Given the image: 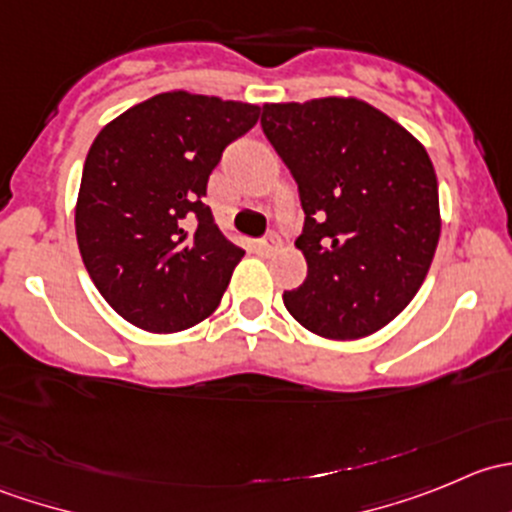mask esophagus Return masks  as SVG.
I'll return each mask as SVG.
<instances>
[{
  "label": "esophagus",
  "mask_w": 512,
  "mask_h": 512,
  "mask_svg": "<svg viewBox=\"0 0 512 512\" xmlns=\"http://www.w3.org/2000/svg\"><path fill=\"white\" fill-rule=\"evenodd\" d=\"M275 245H277V240L272 235L270 237H262V240L255 242V252H260V255H267V252H270Z\"/></svg>",
  "instance_id": "esophagus-1"
}]
</instances>
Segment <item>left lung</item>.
Returning <instances> with one entry per match:
<instances>
[{
  "label": "left lung",
  "mask_w": 512,
  "mask_h": 512,
  "mask_svg": "<svg viewBox=\"0 0 512 512\" xmlns=\"http://www.w3.org/2000/svg\"><path fill=\"white\" fill-rule=\"evenodd\" d=\"M260 123L304 210L307 280L285 307L319 337L374 334L414 299L441 235L426 148L356 98L265 103Z\"/></svg>",
  "instance_id": "obj_1"
}]
</instances>
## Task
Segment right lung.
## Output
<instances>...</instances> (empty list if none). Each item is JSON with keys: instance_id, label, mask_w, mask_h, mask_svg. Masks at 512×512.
Here are the masks:
<instances>
[{"instance_id": "1", "label": "right lung", "mask_w": 512, "mask_h": 512, "mask_svg": "<svg viewBox=\"0 0 512 512\" xmlns=\"http://www.w3.org/2000/svg\"><path fill=\"white\" fill-rule=\"evenodd\" d=\"M260 106L158 94L113 118L91 143L76 240L91 280L126 322L170 334L215 312L245 250L203 203L208 178Z\"/></svg>"}]
</instances>
